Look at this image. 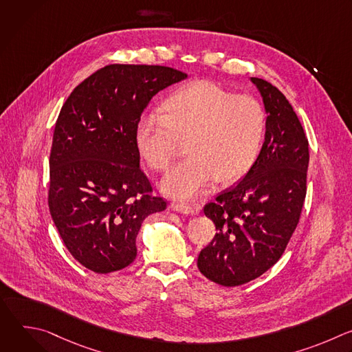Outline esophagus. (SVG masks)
I'll return each instance as SVG.
<instances>
[{
	"instance_id": "esophagus-1",
	"label": "esophagus",
	"mask_w": 352,
	"mask_h": 352,
	"mask_svg": "<svg viewBox=\"0 0 352 352\" xmlns=\"http://www.w3.org/2000/svg\"><path fill=\"white\" fill-rule=\"evenodd\" d=\"M170 208L174 210V212H178V213H181V214H190V216H193V214H196L197 213V210L196 209H193L190 205H186V204H171L170 205Z\"/></svg>"
}]
</instances>
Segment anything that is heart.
Segmentation results:
<instances>
[{"mask_svg":"<svg viewBox=\"0 0 352 352\" xmlns=\"http://www.w3.org/2000/svg\"><path fill=\"white\" fill-rule=\"evenodd\" d=\"M159 110L140 116L135 144L150 168L164 173L178 156L181 140H186L189 156L162 182L166 195L197 197L214 178L232 182L256 163L267 116L255 97L200 79L171 90Z\"/></svg>","mask_w":352,"mask_h":352,"instance_id":"b5f03b06","label":"heart"}]
</instances>
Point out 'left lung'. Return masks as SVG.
Masks as SVG:
<instances>
[{
	"mask_svg": "<svg viewBox=\"0 0 352 352\" xmlns=\"http://www.w3.org/2000/svg\"><path fill=\"white\" fill-rule=\"evenodd\" d=\"M250 80L267 113L265 143L246 175L204 208L217 232L200 250L197 267L224 287L258 278L281 258L307 196L309 147L304 128L276 86Z\"/></svg>",
	"mask_w": 352,
	"mask_h": 352,
	"instance_id": "1",
	"label": "left lung"
}]
</instances>
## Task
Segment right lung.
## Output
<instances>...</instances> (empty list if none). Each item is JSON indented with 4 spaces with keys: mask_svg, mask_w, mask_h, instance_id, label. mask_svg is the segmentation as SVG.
Instances as JSON below:
<instances>
[{
    "mask_svg": "<svg viewBox=\"0 0 352 352\" xmlns=\"http://www.w3.org/2000/svg\"><path fill=\"white\" fill-rule=\"evenodd\" d=\"M188 75L162 65L111 64L64 103L50 153L48 208L69 254L107 274L136 258L143 220L166 210L135 144V126L160 90Z\"/></svg>",
    "mask_w": 352,
    "mask_h": 352,
    "instance_id": "obj_1",
    "label": "right lung"
}]
</instances>
